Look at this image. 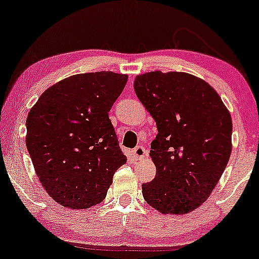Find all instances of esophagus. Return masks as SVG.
I'll use <instances>...</instances> for the list:
<instances>
[{"instance_id": "34e87169", "label": "esophagus", "mask_w": 259, "mask_h": 259, "mask_svg": "<svg viewBox=\"0 0 259 259\" xmlns=\"http://www.w3.org/2000/svg\"><path fill=\"white\" fill-rule=\"evenodd\" d=\"M133 156H134V158H135L136 160L142 159L145 156H147L146 148H145L144 146H141V145H140V146H136L135 148H134V151H133Z\"/></svg>"}]
</instances>
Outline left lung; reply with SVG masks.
Masks as SVG:
<instances>
[{
	"instance_id": "1",
	"label": "left lung",
	"mask_w": 259,
	"mask_h": 259,
	"mask_svg": "<svg viewBox=\"0 0 259 259\" xmlns=\"http://www.w3.org/2000/svg\"><path fill=\"white\" fill-rule=\"evenodd\" d=\"M134 89L158 130L150 151L156 177L142 184V195L164 214H186L209 197L227 167L230 113L214 89L191 74L145 73Z\"/></svg>"
}]
</instances>
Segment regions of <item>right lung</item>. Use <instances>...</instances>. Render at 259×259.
Returning a JSON list of instances; mask_svg holds the SVG:
<instances>
[{"label": "right lung", "instance_id": "add662e5", "mask_svg": "<svg viewBox=\"0 0 259 259\" xmlns=\"http://www.w3.org/2000/svg\"><path fill=\"white\" fill-rule=\"evenodd\" d=\"M127 76H69L47 89L26 118V148L38 180L58 203L85 209L105 200L126 163L108 117Z\"/></svg>", "mask_w": 259, "mask_h": 259}]
</instances>
